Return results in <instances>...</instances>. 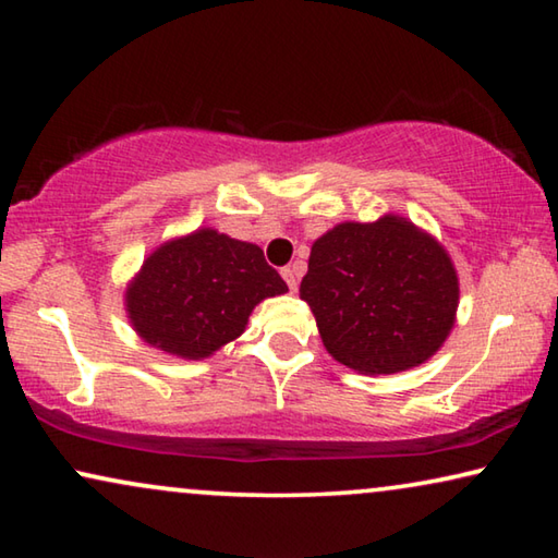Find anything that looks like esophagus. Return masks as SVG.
Masks as SVG:
<instances>
[{"instance_id":"esophagus-1","label":"esophagus","mask_w":558,"mask_h":558,"mask_svg":"<svg viewBox=\"0 0 558 558\" xmlns=\"http://www.w3.org/2000/svg\"><path fill=\"white\" fill-rule=\"evenodd\" d=\"M280 272H282V278H286L288 288H290L292 292H295V290H298V268H295V266H286Z\"/></svg>"}]
</instances>
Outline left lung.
I'll return each mask as SVG.
<instances>
[{"instance_id":"obj_1","label":"left lung","mask_w":558,"mask_h":558,"mask_svg":"<svg viewBox=\"0 0 558 558\" xmlns=\"http://www.w3.org/2000/svg\"><path fill=\"white\" fill-rule=\"evenodd\" d=\"M300 298L337 362L359 374H396L446 342L458 310L456 268L413 223H339L313 243Z\"/></svg>"}]
</instances>
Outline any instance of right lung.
<instances>
[{"mask_svg": "<svg viewBox=\"0 0 558 558\" xmlns=\"http://www.w3.org/2000/svg\"><path fill=\"white\" fill-rule=\"evenodd\" d=\"M286 290L258 245L202 229L159 245L143 263L128 288V313L147 344L204 359L243 332L260 300Z\"/></svg>", "mask_w": 558, "mask_h": 558, "instance_id": "add662e5", "label": "right lung"}]
</instances>
